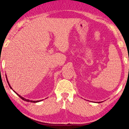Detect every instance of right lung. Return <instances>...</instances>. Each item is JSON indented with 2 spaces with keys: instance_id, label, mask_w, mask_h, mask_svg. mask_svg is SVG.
Masks as SVG:
<instances>
[{
  "instance_id": "1",
  "label": "right lung",
  "mask_w": 129,
  "mask_h": 129,
  "mask_svg": "<svg viewBox=\"0 0 129 129\" xmlns=\"http://www.w3.org/2000/svg\"><path fill=\"white\" fill-rule=\"evenodd\" d=\"M6 77H7V76H6ZM7 78V82H8V85H9V87H10L12 90L14 92H15L16 94H17L18 96H19L21 99H22L23 100H24V101H26V102H31V103H38V102H41V101H42V100H37V101H35V100H29V99H25V98H23L22 96H20L19 94H18V93L16 92L15 91H14L13 89H12V87L11 86V85H10V84H9V82H8V79H7V78Z\"/></svg>"
}]
</instances>
